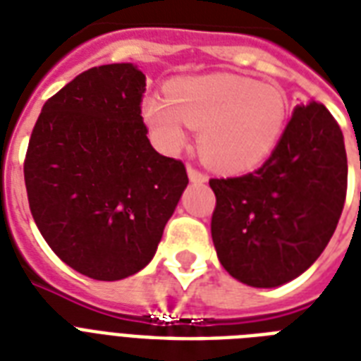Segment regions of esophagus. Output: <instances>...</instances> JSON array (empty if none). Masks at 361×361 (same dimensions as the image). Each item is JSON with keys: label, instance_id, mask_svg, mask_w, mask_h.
<instances>
[{"label": "esophagus", "instance_id": "obj_1", "mask_svg": "<svg viewBox=\"0 0 361 361\" xmlns=\"http://www.w3.org/2000/svg\"><path fill=\"white\" fill-rule=\"evenodd\" d=\"M187 174H189V180L191 181H208V174L202 172V170H198L197 166H192V164L187 166Z\"/></svg>", "mask_w": 361, "mask_h": 361}]
</instances>
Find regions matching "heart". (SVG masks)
Returning a JSON list of instances; mask_svg holds the SVG:
<instances>
[{
	"instance_id": "1",
	"label": "heart",
	"mask_w": 361,
	"mask_h": 361,
	"mask_svg": "<svg viewBox=\"0 0 361 361\" xmlns=\"http://www.w3.org/2000/svg\"><path fill=\"white\" fill-rule=\"evenodd\" d=\"M286 112L279 86L228 73L178 78L170 82L169 101H144V118L164 147L185 146V125L202 130L204 159L225 172L262 163L283 135Z\"/></svg>"
}]
</instances>
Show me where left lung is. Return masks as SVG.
<instances>
[{
	"label": "left lung",
	"instance_id": "1",
	"mask_svg": "<svg viewBox=\"0 0 361 361\" xmlns=\"http://www.w3.org/2000/svg\"><path fill=\"white\" fill-rule=\"evenodd\" d=\"M347 152L322 103L296 106L255 172L212 178V238L223 268L249 286L296 279L324 251L347 198Z\"/></svg>",
	"mask_w": 361,
	"mask_h": 361
}]
</instances>
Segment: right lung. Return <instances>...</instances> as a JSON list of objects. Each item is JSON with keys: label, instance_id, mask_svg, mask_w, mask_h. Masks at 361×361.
<instances>
[{"label": "right lung", "instance_id": "obj_1", "mask_svg": "<svg viewBox=\"0 0 361 361\" xmlns=\"http://www.w3.org/2000/svg\"><path fill=\"white\" fill-rule=\"evenodd\" d=\"M144 92L133 63L93 67L48 99L31 130V215L50 249L92 279L140 271L189 183L185 164L149 144Z\"/></svg>", "mask_w": 361, "mask_h": 361}]
</instances>
